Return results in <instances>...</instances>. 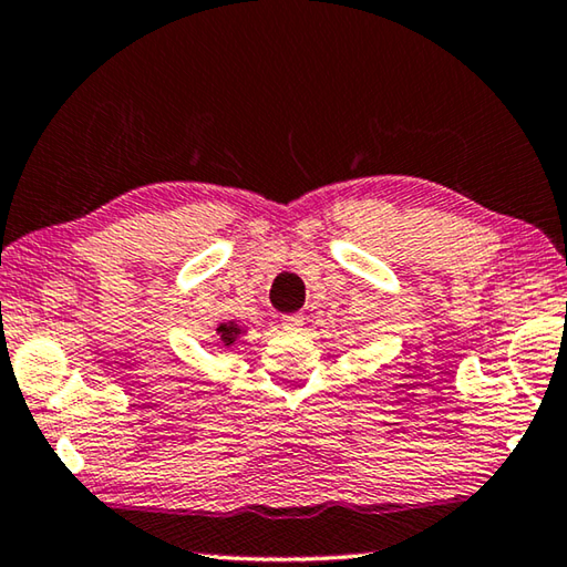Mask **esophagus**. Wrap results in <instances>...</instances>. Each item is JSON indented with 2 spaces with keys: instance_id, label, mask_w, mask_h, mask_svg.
<instances>
[{
  "instance_id": "obj_1",
  "label": "esophagus",
  "mask_w": 567,
  "mask_h": 567,
  "mask_svg": "<svg viewBox=\"0 0 567 567\" xmlns=\"http://www.w3.org/2000/svg\"><path fill=\"white\" fill-rule=\"evenodd\" d=\"M280 322L285 324V328H287V330H300V328H302V324H305V318H302V315H300V312H292V315H282V318H280Z\"/></svg>"
}]
</instances>
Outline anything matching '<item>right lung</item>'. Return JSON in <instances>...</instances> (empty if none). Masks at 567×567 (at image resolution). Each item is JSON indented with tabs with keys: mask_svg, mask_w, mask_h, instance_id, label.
<instances>
[{
	"mask_svg": "<svg viewBox=\"0 0 567 567\" xmlns=\"http://www.w3.org/2000/svg\"><path fill=\"white\" fill-rule=\"evenodd\" d=\"M243 332H245V330L239 328L237 322H223V324H217V340L223 342L225 348H229V344H235V340H237Z\"/></svg>",
	"mask_w": 567,
	"mask_h": 567,
	"instance_id": "add662e5",
	"label": "right lung"
}]
</instances>
